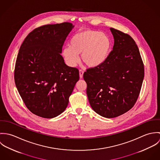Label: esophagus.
<instances>
[{
	"mask_svg": "<svg viewBox=\"0 0 160 160\" xmlns=\"http://www.w3.org/2000/svg\"><path fill=\"white\" fill-rule=\"evenodd\" d=\"M83 74H84V71L82 69H79V77H80V78H82L83 77Z\"/></svg>",
	"mask_w": 160,
	"mask_h": 160,
	"instance_id": "1",
	"label": "esophagus"
}]
</instances>
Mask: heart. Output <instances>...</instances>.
<instances>
[{
  "instance_id": "b5f03b06",
  "label": "heart",
  "mask_w": 160,
  "mask_h": 160,
  "mask_svg": "<svg viewBox=\"0 0 160 160\" xmlns=\"http://www.w3.org/2000/svg\"><path fill=\"white\" fill-rule=\"evenodd\" d=\"M112 40L105 32L85 29L74 34L69 45L64 47L62 55L66 63L74 67L79 62V54L89 67L102 65L108 58L112 48Z\"/></svg>"
}]
</instances>
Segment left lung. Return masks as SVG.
<instances>
[{"instance_id": "left-lung-1", "label": "left lung", "mask_w": 160, "mask_h": 160, "mask_svg": "<svg viewBox=\"0 0 160 160\" xmlns=\"http://www.w3.org/2000/svg\"><path fill=\"white\" fill-rule=\"evenodd\" d=\"M114 46L100 66L87 69L83 77L92 108L112 118L125 113L135 105L141 90L144 66L134 40L113 28Z\"/></svg>"}]
</instances>
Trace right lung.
<instances>
[{
	"instance_id": "right-lung-1",
	"label": "right lung",
	"mask_w": 160,
	"mask_h": 160,
	"mask_svg": "<svg viewBox=\"0 0 160 160\" xmlns=\"http://www.w3.org/2000/svg\"><path fill=\"white\" fill-rule=\"evenodd\" d=\"M74 26L68 22L47 24L32 31L17 55L14 78L28 109L44 118L63 113L79 79V70L69 67L60 55Z\"/></svg>"
}]
</instances>
